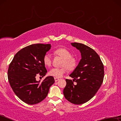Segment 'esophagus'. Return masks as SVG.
<instances>
[{"instance_id":"obj_1","label":"esophagus","mask_w":121,"mask_h":121,"mask_svg":"<svg viewBox=\"0 0 121 121\" xmlns=\"http://www.w3.org/2000/svg\"><path fill=\"white\" fill-rule=\"evenodd\" d=\"M54 80H55V82H57V81H58L59 80H60V79H59V78L54 77Z\"/></svg>"}]
</instances>
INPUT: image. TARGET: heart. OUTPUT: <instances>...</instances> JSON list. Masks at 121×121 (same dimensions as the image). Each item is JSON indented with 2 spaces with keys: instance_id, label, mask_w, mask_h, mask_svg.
<instances>
[{
  "instance_id": "b5f03b06",
  "label": "heart",
  "mask_w": 121,
  "mask_h": 121,
  "mask_svg": "<svg viewBox=\"0 0 121 121\" xmlns=\"http://www.w3.org/2000/svg\"><path fill=\"white\" fill-rule=\"evenodd\" d=\"M54 53L63 59L62 65L65 66L61 68H52L49 71V75L56 78H60L67 72L68 69L70 70L75 69L76 66V60L73 57L71 56V53L68 50L65 48H61L55 51ZM43 60L44 65L46 66H50L51 65L52 58L50 54L46 53L45 54Z\"/></svg>"
}]
</instances>
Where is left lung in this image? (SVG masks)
<instances>
[{
	"label": "left lung",
	"instance_id": "1",
	"mask_svg": "<svg viewBox=\"0 0 121 121\" xmlns=\"http://www.w3.org/2000/svg\"><path fill=\"white\" fill-rule=\"evenodd\" d=\"M71 45L80 51L82 59L69 75L77 84L74 85L71 79H65L67 84L63 95L71 103L81 105L93 98L101 86L104 80V67L99 55L92 48L78 43Z\"/></svg>",
	"mask_w": 121,
	"mask_h": 121
}]
</instances>
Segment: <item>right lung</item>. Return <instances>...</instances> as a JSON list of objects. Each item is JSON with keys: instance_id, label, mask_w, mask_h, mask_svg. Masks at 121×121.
I'll return each mask as SVG.
<instances>
[{"instance_id": "1", "label": "right lung", "mask_w": 121, "mask_h": 121, "mask_svg": "<svg viewBox=\"0 0 121 121\" xmlns=\"http://www.w3.org/2000/svg\"><path fill=\"white\" fill-rule=\"evenodd\" d=\"M51 48V44H43L25 47L16 53L9 65V84L16 96L26 104L34 105L43 101L55 82L53 76L46 77L42 82L36 79L37 76L46 75L43 59Z\"/></svg>"}]
</instances>
